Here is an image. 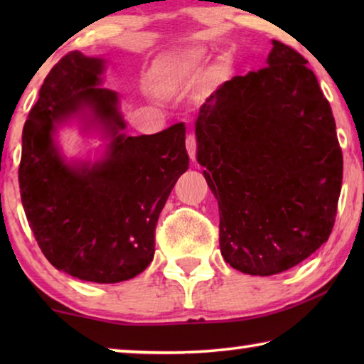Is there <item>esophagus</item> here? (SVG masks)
Wrapping results in <instances>:
<instances>
[{"label": "esophagus", "mask_w": 364, "mask_h": 364, "mask_svg": "<svg viewBox=\"0 0 364 364\" xmlns=\"http://www.w3.org/2000/svg\"><path fill=\"white\" fill-rule=\"evenodd\" d=\"M186 149H188V154L191 159H196V152H197V141H196V136L193 133H189L186 136Z\"/></svg>", "instance_id": "34e87169"}]
</instances>
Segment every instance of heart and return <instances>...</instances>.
Wrapping results in <instances>:
<instances>
[{
    "label": "heart",
    "instance_id": "heart-1",
    "mask_svg": "<svg viewBox=\"0 0 364 364\" xmlns=\"http://www.w3.org/2000/svg\"><path fill=\"white\" fill-rule=\"evenodd\" d=\"M176 64H178V63H175V60H164V63H160V65H159V73H160V75H162V77L170 75V73L175 70Z\"/></svg>",
    "mask_w": 364,
    "mask_h": 364
}]
</instances>
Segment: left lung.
<instances>
[{
    "label": "left lung",
    "instance_id": "8db88e82",
    "mask_svg": "<svg viewBox=\"0 0 364 364\" xmlns=\"http://www.w3.org/2000/svg\"><path fill=\"white\" fill-rule=\"evenodd\" d=\"M267 63L221 85L196 120L221 255L252 276L282 273L328 241L343 171L334 115L306 59L273 40Z\"/></svg>",
    "mask_w": 364,
    "mask_h": 364
}]
</instances>
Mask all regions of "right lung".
I'll return each mask as SVG.
<instances>
[{
    "label": "right lung",
    "mask_w": 364,
    "mask_h": 364,
    "mask_svg": "<svg viewBox=\"0 0 364 364\" xmlns=\"http://www.w3.org/2000/svg\"><path fill=\"white\" fill-rule=\"evenodd\" d=\"M104 59L70 51L53 67L22 132L19 188L28 225L48 262L73 278L114 284L147 268L156 226L175 183L189 167L184 123L127 136L119 96L97 88ZM92 114L111 136L107 157L67 164L55 127Z\"/></svg>",
    "instance_id": "add662e5"
}]
</instances>
